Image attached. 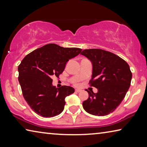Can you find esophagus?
Here are the masks:
<instances>
[{"label": "esophagus", "instance_id": "esophagus-1", "mask_svg": "<svg viewBox=\"0 0 147 147\" xmlns=\"http://www.w3.org/2000/svg\"><path fill=\"white\" fill-rule=\"evenodd\" d=\"M75 91L77 92V93H80V92L82 91V90H81V89H76Z\"/></svg>", "mask_w": 147, "mask_h": 147}]
</instances>
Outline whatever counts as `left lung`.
I'll return each mask as SVG.
<instances>
[{
    "instance_id": "8db88e82",
    "label": "left lung",
    "mask_w": 147,
    "mask_h": 147,
    "mask_svg": "<svg viewBox=\"0 0 147 147\" xmlns=\"http://www.w3.org/2000/svg\"><path fill=\"white\" fill-rule=\"evenodd\" d=\"M80 54L91 61L93 74L89 84L98 89L96 93L86 89L89 98L83 102V108L93 115H108L119 106L130 88V67L117 55L102 49H85Z\"/></svg>"
}]
</instances>
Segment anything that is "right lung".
<instances>
[{"label": "right lung", "instance_id": "1", "mask_svg": "<svg viewBox=\"0 0 147 147\" xmlns=\"http://www.w3.org/2000/svg\"><path fill=\"white\" fill-rule=\"evenodd\" d=\"M79 48H64L50 43L24 57L18 67L22 93L32 109L43 117H53L63 111L65 98L74 89L63 86H53L51 78H59L69 59L81 53Z\"/></svg>", "mask_w": 147, "mask_h": 147}]
</instances>
